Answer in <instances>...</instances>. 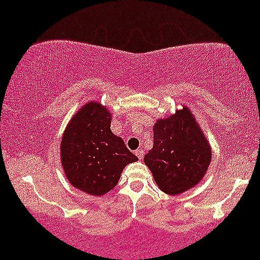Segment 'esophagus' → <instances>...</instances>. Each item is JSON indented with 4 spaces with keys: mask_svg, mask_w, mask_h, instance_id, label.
Returning a JSON list of instances; mask_svg holds the SVG:
<instances>
[{
    "mask_svg": "<svg viewBox=\"0 0 260 260\" xmlns=\"http://www.w3.org/2000/svg\"><path fill=\"white\" fill-rule=\"evenodd\" d=\"M144 153H145V152H144L143 148H138V150H136V155H137L139 159H143Z\"/></svg>",
    "mask_w": 260,
    "mask_h": 260,
    "instance_id": "obj_1",
    "label": "esophagus"
}]
</instances>
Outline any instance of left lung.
Listing matches in <instances>:
<instances>
[{"label":"left lung","mask_w":260,"mask_h":260,"mask_svg":"<svg viewBox=\"0 0 260 260\" xmlns=\"http://www.w3.org/2000/svg\"><path fill=\"white\" fill-rule=\"evenodd\" d=\"M153 147L144 158L159 189L180 194L198 184L210 166V143L190 109L183 107L153 126Z\"/></svg>","instance_id":"8db88e82"}]
</instances>
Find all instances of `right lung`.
Here are the masks:
<instances>
[{
    "instance_id": "1",
    "label": "right lung",
    "mask_w": 260,
    "mask_h": 260,
    "mask_svg": "<svg viewBox=\"0 0 260 260\" xmlns=\"http://www.w3.org/2000/svg\"><path fill=\"white\" fill-rule=\"evenodd\" d=\"M112 116L99 102L84 105L68 124L61 142V162L71 185L91 196L115 188L127 164L138 158L110 130Z\"/></svg>"
}]
</instances>
